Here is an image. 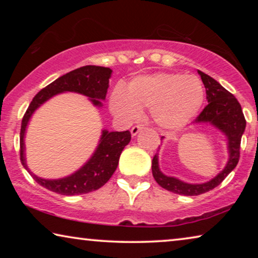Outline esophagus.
<instances>
[{
  "label": "esophagus",
  "mask_w": 258,
  "mask_h": 258,
  "mask_svg": "<svg viewBox=\"0 0 258 258\" xmlns=\"http://www.w3.org/2000/svg\"><path fill=\"white\" fill-rule=\"evenodd\" d=\"M143 128V124H136V125H134L133 128H132V130H130V132H132V135L133 136H135V135H137V133L140 132L141 129Z\"/></svg>",
  "instance_id": "obj_1"
}]
</instances>
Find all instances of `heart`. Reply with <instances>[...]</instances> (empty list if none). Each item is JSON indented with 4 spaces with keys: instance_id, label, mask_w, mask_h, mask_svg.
Here are the masks:
<instances>
[{
    "instance_id": "b5f03b06",
    "label": "heart",
    "mask_w": 258,
    "mask_h": 258,
    "mask_svg": "<svg viewBox=\"0 0 258 258\" xmlns=\"http://www.w3.org/2000/svg\"><path fill=\"white\" fill-rule=\"evenodd\" d=\"M204 101V89L196 76L160 73L136 77L126 93L116 88L110 97V108L118 117L133 121L140 110L153 109L158 124L178 128L195 117Z\"/></svg>"
}]
</instances>
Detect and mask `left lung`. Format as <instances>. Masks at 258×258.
<instances>
[{
  "mask_svg": "<svg viewBox=\"0 0 258 258\" xmlns=\"http://www.w3.org/2000/svg\"><path fill=\"white\" fill-rule=\"evenodd\" d=\"M199 74L202 79V82L206 87L208 103L200 115L197 116L196 123H211L225 134L228 139V148L230 156L227 167L224 170L220 172L216 177L211 179L210 182L203 183V184H189L184 183L175 177H168L162 174L158 168V156L157 154L153 158L151 163V170L153 176L158 184L162 188L169 190V191L184 196H197L201 194L210 191L217 185H220L223 179L234 170L239 161V154H241V140L245 129V118L243 115L241 104L234 95L221 86L216 80L210 77L207 74L200 72Z\"/></svg>",
  "mask_w": 258,
  "mask_h": 258,
  "instance_id": "obj_1",
  "label": "left lung"
}]
</instances>
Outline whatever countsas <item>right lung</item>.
Here are the masks:
<instances>
[{
  "label": "right lung",
  "mask_w": 258,
  "mask_h": 258,
  "mask_svg": "<svg viewBox=\"0 0 258 258\" xmlns=\"http://www.w3.org/2000/svg\"><path fill=\"white\" fill-rule=\"evenodd\" d=\"M111 69L97 66H84L58 77L54 82L38 91L30 102L21 123L20 157L23 167L27 169L38 184L59 195H81L100 189L107 183L117 168L122 150L132 140L129 130L111 132L103 130L98 148L93 157L75 174L61 179H43L31 174L27 168L24 158V132L33 112L49 98L63 91H75L90 97L95 105H101L98 100H104L109 87Z\"/></svg>",
  "instance_id": "right-lung-1"
}]
</instances>
